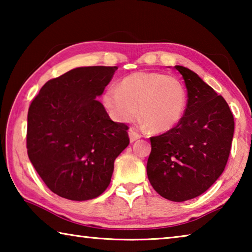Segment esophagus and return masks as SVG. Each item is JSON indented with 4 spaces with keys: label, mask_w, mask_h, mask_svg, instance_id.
<instances>
[{
    "label": "esophagus",
    "mask_w": 252,
    "mask_h": 252,
    "mask_svg": "<svg viewBox=\"0 0 252 252\" xmlns=\"http://www.w3.org/2000/svg\"><path fill=\"white\" fill-rule=\"evenodd\" d=\"M129 138H130V141H131V142H134V141H136V140H138V139L141 138V134L138 133V132H136V131L133 130V129H130V130H129Z\"/></svg>",
    "instance_id": "34e87169"
}]
</instances>
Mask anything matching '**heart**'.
<instances>
[{
    "instance_id": "heart-1",
    "label": "heart",
    "mask_w": 252,
    "mask_h": 252,
    "mask_svg": "<svg viewBox=\"0 0 252 252\" xmlns=\"http://www.w3.org/2000/svg\"><path fill=\"white\" fill-rule=\"evenodd\" d=\"M110 116L118 122L140 118L153 132H167L177 126L185 116L188 93L176 76L159 72H135L118 87H109L102 95Z\"/></svg>"
}]
</instances>
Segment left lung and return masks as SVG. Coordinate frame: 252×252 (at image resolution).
Segmentation results:
<instances>
[{
	"label": "left lung",
	"instance_id": "8db88e82",
	"mask_svg": "<svg viewBox=\"0 0 252 252\" xmlns=\"http://www.w3.org/2000/svg\"><path fill=\"white\" fill-rule=\"evenodd\" d=\"M185 80L188 105L177 126L152 136L147 174L161 197L183 202L199 197L227 164L234 131L227 102L188 67L176 65Z\"/></svg>",
	"mask_w": 252,
	"mask_h": 252
}]
</instances>
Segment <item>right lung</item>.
I'll use <instances>...</instances> for the list:
<instances>
[{
  "instance_id": "right-lung-1",
  "label": "right lung",
  "mask_w": 252,
  "mask_h": 252,
  "mask_svg": "<svg viewBox=\"0 0 252 252\" xmlns=\"http://www.w3.org/2000/svg\"><path fill=\"white\" fill-rule=\"evenodd\" d=\"M117 66H81L46 82L28 113L29 159L49 189L85 201L105 191L114 160L129 146L127 126L96 99Z\"/></svg>"
}]
</instances>
